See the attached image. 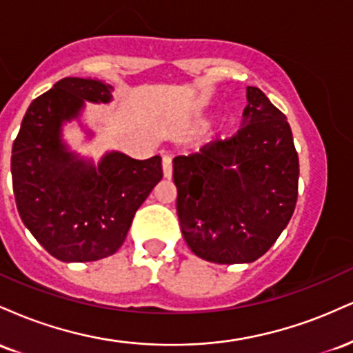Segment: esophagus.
<instances>
[{"mask_svg":"<svg viewBox=\"0 0 353 353\" xmlns=\"http://www.w3.org/2000/svg\"><path fill=\"white\" fill-rule=\"evenodd\" d=\"M163 172L165 179H169L172 176V157L168 156V154L163 156Z\"/></svg>","mask_w":353,"mask_h":353,"instance_id":"34e87169","label":"esophagus"}]
</instances>
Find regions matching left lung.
<instances>
[{"mask_svg":"<svg viewBox=\"0 0 353 353\" xmlns=\"http://www.w3.org/2000/svg\"><path fill=\"white\" fill-rule=\"evenodd\" d=\"M242 128L172 161L177 216L197 257L249 264L277 241L299 194V156L282 111L247 88Z\"/></svg>","mask_w":353,"mask_h":353,"instance_id":"left-lung-1","label":"left lung"}]
</instances>
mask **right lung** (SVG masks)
Returning a JSON list of instances; mask_svg holds the SVG:
<instances>
[{
    "mask_svg": "<svg viewBox=\"0 0 353 353\" xmlns=\"http://www.w3.org/2000/svg\"><path fill=\"white\" fill-rule=\"evenodd\" d=\"M111 89L99 79H59L30 104L13 143L16 208L36 241L63 262L114 254L136 210L163 179L159 156L136 161L111 152L92 168L61 143L63 121L78 117L84 99L108 103Z\"/></svg>",
    "mask_w": 353,
    "mask_h": 353,
    "instance_id": "1",
    "label": "right lung"
}]
</instances>
